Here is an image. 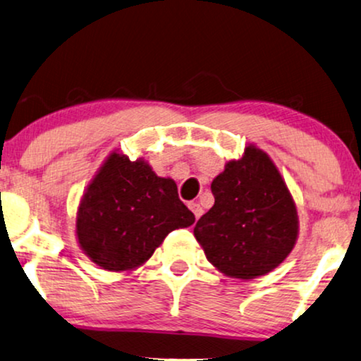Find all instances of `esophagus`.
Wrapping results in <instances>:
<instances>
[{"mask_svg": "<svg viewBox=\"0 0 361 361\" xmlns=\"http://www.w3.org/2000/svg\"><path fill=\"white\" fill-rule=\"evenodd\" d=\"M188 206H190V209H191V211H193L195 218H196V219H200V216H201V214H203V208H201V206H200V203H190Z\"/></svg>", "mask_w": 361, "mask_h": 361, "instance_id": "esophagus-1", "label": "esophagus"}]
</instances>
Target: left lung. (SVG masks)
<instances>
[{
  "label": "left lung",
  "mask_w": 361,
  "mask_h": 361,
  "mask_svg": "<svg viewBox=\"0 0 361 361\" xmlns=\"http://www.w3.org/2000/svg\"><path fill=\"white\" fill-rule=\"evenodd\" d=\"M214 204L195 226L206 259L226 276L254 279L289 256L299 216L286 181L261 148L247 145L211 183Z\"/></svg>",
  "instance_id": "obj_1"
}]
</instances>
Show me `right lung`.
Here are the masks:
<instances>
[{
  "mask_svg": "<svg viewBox=\"0 0 361 361\" xmlns=\"http://www.w3.org/2000/svg\"><path fill=\"white\" fill-rule=\"evenodd\" d=\"M193 223L171 178L157 176L143 158L112 152L80 200L75 234L90 261L122 272L145 264L171 231Z\"/></svg>",
  "mask_w": 361,
  "mask_h": 361,
  "instance_id": "add662e5",
  "label": "right lung"
}]
</instances>
